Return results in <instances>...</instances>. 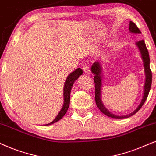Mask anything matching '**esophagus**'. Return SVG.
<instances>
[{
	"label": "esophagus",
	"mask_w": 156,
	"mask_h": 156,
	"mask_svg": "<svg viewBox=\"0 0 156 156\" xmlns=\"http://www.w3.org/2000/svg\"><path fill=\"white\" fill-rule=\"evenodd\" d=\"M83 70L84 73H90V68H89V66H83Z\"/></svg>",
	"instance_id": "obj_1"
}]
</instances>
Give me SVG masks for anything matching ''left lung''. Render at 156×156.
Here are the masks:
<instances>
[{
    "label": "left lung",
    "instance_id": "obj_1",
    "mask_svg": "<svg viewBox=\"0 0 156 156\" xmlns=\"http://www.w3.org/2000/svg\"><path fill=\"white\" fill-rule=\"evenodd\" d=\"M129 31L132 33H141L140 30H139L136 25L133 22L130 21L129 23ZM136 45L138 48L140 53L141 55V58L143 62V66H144V71L146 75V80H145L144 88H143V95L141 100V102L137 108L128 115H117L111 113L105 105L103 104L102 99H101V89H102V65H101V61H95L91 66V71L94 74V83H95V103L100 111L105 115L113 118H127L130 116L136 114L140 108L143 106L144 103L146 102L147 98H148V93L150 92L151 83H152V73H151L150 68V57H149V53L147 49L146 43L144 41L141 40L136 43Z\"/></svg>",
    "mask_w": 156,
    "mask_h": 156
}]
</instances>
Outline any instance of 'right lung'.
<instances>
[{
  "label": "right lung",
  "instance_id": "right-lung-1",
  "mask_svg": "<svg viewBox=\"0 0 156 156\" xmlns=\"http://www.w3.org/2000/svg\"><path fill=\"white\" fill-rule=\"evenodd\" d=\"M83 74V70L80 68H77L76 70H75L73 72L70 73L68 75V76L66 78L65 83H64V88H63V107L60 112L58 114L56 117L54 119L53 121L51 122L50 123L45 124V126H49L51 124H53L56 122L58 121L63 117L64 115L67 112L68 107L70 105V91H71V88L73 85L74 82L79 78L80 76H81Z\"/></svg>",
  "mask_w": 156,
  "mask_h": 156
}]
</instances>
